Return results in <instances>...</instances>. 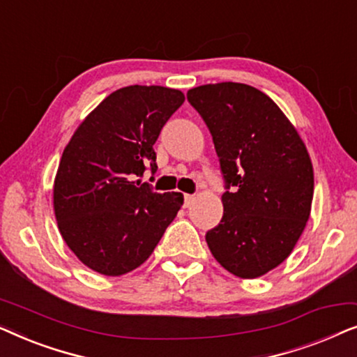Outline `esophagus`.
Here are the masks:
<instances>
[{
	"label": "esophagus",
	"mask_w": 357,
	"mask_h": 357,
	"mask_svg": "<svg viewBox=\"0 0 357 357\" xmlns=\"http://www.w3.org/2000/svg\"><path fill=\"white\" fill-rule=\"evenodd\" d=\"M183 199H185V206H188V204H192L193 203V199H195V195H183Z\"/></svg>",
	"instance_id": "1"
}]
</instances>
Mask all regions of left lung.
I'll return each mask as SVG.
<instances>
[{
    "mask_svg": "<svg viewBox=\"0 0 357 357\" xmlns=\"http://www.w3.org/2000/svg\"><path fill=\"white\" fill-rule=\"evenodd\" d=\"M187 99L213 136L226 183L222 219L206 232L209 250L238 278L265 275L291 255L310 216L314 169L305 144L252 86L204 84Z\"/></svg>",
    "mask_w": 357,
    "mask_h": 357,
    "instance_id": "8db88e82",
    "label": "left lung"
}]
</instances>
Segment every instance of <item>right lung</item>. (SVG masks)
Here are the masks:
<instances>
[{
  "instance_id": "obj_1",
  "label": "right lung",
  "mask_w": 357,
  "mask_h": 357,
  "mask_svg": "<svg viewBox=\"0 0 357 357\" xmlns=\"http://www.w3.org/2000/svg\"><path fill=\"white\" fill-rule=\"evenodd\" d=\"M185 96L128 86L105 97L63 151L53 185L61 237L87 268L125 275L148 260L183 204V195L141 183L158 170L154 143Z\"/></svg>"
}]
</instances>
